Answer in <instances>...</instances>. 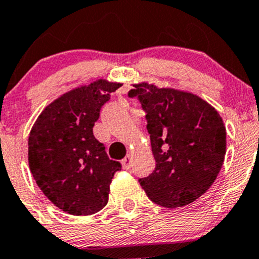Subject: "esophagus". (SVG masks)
Listing matches in <instances>:
<instances>
[{"mask_svg":"<svg viewBox=\"0 0 259 259\" xmlns=\"http://www.w3.org/2000/svg\"><path fill=\"white\" fill-rule=\"evenodd\" d=\"M131 163H132V154H127L123 159H122V167L124 169H130Z\"/></svg>","mask_w":259,"mask_h":259,"instance_id":"34e87169","label":"esophagus"}]
</instances>
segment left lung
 <instances>
[{
    "label": "left lung",
    "instance_id": "left-lung-1",
    "mask_svg": "<svg viewBox=\"0 0 259 259\" xmlns=\"http://www.w3.org/2000/svg\"><path fill=\"white\" fill-rule=\"evenodd\" d=\"M146 112L154 170L141 178L148 198L167 208L183 207L206 193L222 168L226 126L203 98L148 82L133 84Z\"/></svg>",
    "mask_w": 259,
    "mask_h": 259
}]
</instances>
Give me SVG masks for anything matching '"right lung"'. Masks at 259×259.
Listing matches in <instances>:
<instances>
[{
    "label": "right lung",
    "instance_id": "right-lung-1",
    "mask_svg": "<svg viewBox=\"0 0 259 259\" xmlns=\"http://www.w3.org/2000/svg\"><path fill=\"white\" fill-rule=\"evenodd\" d=\"M122 83L97 79L63 93L34 122L28 137V164L37 186L63 212L97 213L108 202L121 163L112 161L93 136L101 107Z\"/></svg>",
    "mask_w": 259,
    "mask_h": 259
}]
</instances>
